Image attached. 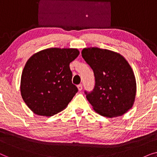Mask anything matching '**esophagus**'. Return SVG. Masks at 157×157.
Here are the masks:
<instances>
[{
    "label": "esophagus",
    "mask_w": 157,
    "mask_h": 157,
    "mask_svg": "<svg viewBox=\"0 0 157 157\" xmlns=\"http://www.w3.org/2000/svg\"><path fill=\"white\" fill-rule=\"evenodd\" d=\"M77 87H78V91H81V90H82L83 86H82V84H79V85L77 86Z\"/></svg>",
    "instance_id": "esophagus-1"
}]
</instances>
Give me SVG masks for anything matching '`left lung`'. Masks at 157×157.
<instances>
[{"label":"left lung","instance_id":"1","mask_svg":"<svg viewBox=\"0 0 157 157\" xmlns=\"http://www.w3.org/2000/svg\"><path fill=\"white\" fill-rule=\"evenodd\" d=\"M81 55L94 71L93 91H85L94 111L109 118L122 116L134 104L136 79L127 61L119 53L96 47L83 48Z\"/></svg>","mask_w":157,"mask_h":157}]
</instances>
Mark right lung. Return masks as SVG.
I'll use <instances>...</instances> for the list:
<instances>
[{"label": "right lung", "mask_w": 157, "mask_h": 157, "mask_svg": "<svg viewBox=\"0 0 157 157\" xmlns=\"http://www.w3.org/2000/svg\"><path fill=\"white\" fill-rule=\"evenodd\" d=\"M78 55L76 48H51L28 60L21 75V93L34 113L51 117L68 106L78 92L69 64Z\"/></svg>", "instance_id": "add662e5"}]
</instances>
